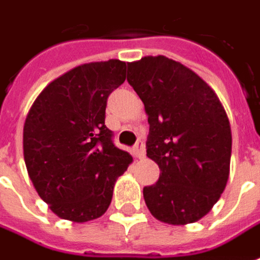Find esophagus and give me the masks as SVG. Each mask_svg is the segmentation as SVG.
<instances>
[{"instance_id":"esophagus-1","label":"esophagus","mask_w":260,"mask_h":260,"mask_svg":"<svg viewBox=\"0 0 260 260\" xmlns=\"http://www.w3.org/2000/svg\"><path fill=\"white\" fill-rule=\"evenodd\" d=\"M132 153H134V156L138 157V159L145 157V145H143L142 141H138V142L135 143V146L132 148Z\"/></svg>"}]
</instances>
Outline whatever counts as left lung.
I'll return each instance as SVG.
<instances>
[{"label": "left lung", "mask_w": 260, "mask_h": 260, "mask_svg": "<svg viewBox=\"0 0 260 260\" xmlns=\"http://www.w3.org/2000/svg\"><path fill=\"white\" fill-rule=\"evenodd\" d=\"M126 80L148 114L146 155L160 169L159 180L143 187L149 211L166 224L196 222L218 201L230 176L224 107L200 76L166 56L128 63Z\"/></svg>", "instance_id": "obj_1"}]
</instances>
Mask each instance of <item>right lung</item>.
<instances>
[{
	"instance_id": "1",
	"label": "right lung",
	"mask_w": 260,
	"mask_h": 260,
	"mask_svg": "<svg viewBox=\"0 0 260 260\" xmlns=\"http://www.w3.org/2000/svg\"><path fill=\"white\" fill-rule=\"evenodd\" d=\"M125 79V61L81 64L53 80L29 110L23 125L29 179L60 218L87 222L101 217L132 161L105 126L107 100Z\"/></svg>"
}]
</instances>
